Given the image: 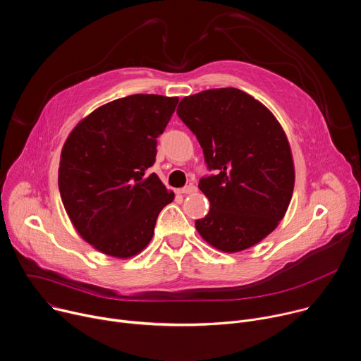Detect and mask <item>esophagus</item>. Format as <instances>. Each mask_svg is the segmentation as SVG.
Returning a JSON list of instances; mask_svg holds the SVG:
<instances>
[{
	"mask_svg": "<svg viewBox=\"0 0 361 361\" xmlns=\"http://www.w3.org/2000/svg\"><path fill=\"white\" fill-rule=\"evenodd\" d=\"M197 190V188L195 186V185H188V186H185V188H182L179 192L180 193H183V195H189V193H193V192H196Z\"/></svg>",
	"mask_w": 361,
	"mask_h": 361,
	"instance_id": "esophagus-1",
	"label": "esophagus"
}]
</instances>
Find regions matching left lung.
<instances>
[{"label":"left lung","instance_id":"left-lung-1","mask_svg":"<svg viewBox=\"0 0 361 361\" xmlns=\"http://www.w3.org/2000/svg\"><path fill=\"white\" fill-rule=\"evenodd\" d=\"M215 175L199 180L211 209L195 226L224 252L244 251L271 233L290 205L294 162L275 116L245 92L211 89L183 97L176 110Z\"/></svg>","mask_w":361,"mask_h":361}]
</instances>
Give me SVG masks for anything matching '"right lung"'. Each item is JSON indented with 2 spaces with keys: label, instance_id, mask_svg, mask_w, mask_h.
<instances>
[{
  "label": "right lung",
  "instance_id": "add662e5",
  "mask_svg": "<svg viewBox=\"0 0 361 361\" xmlns=\"http://www.w3.org/2000/svg\"><path fill=\"white\" fill-rule=\"evenodd\" d=\"M179 99L132 94L100 106L68 135L59 189L66 212L97 251L130 258L147 247L159 212L175 197L156 173V145Z\"/></svg>",
  "mask_w": 361,
  "mask_h": 361
}]
</instances>
